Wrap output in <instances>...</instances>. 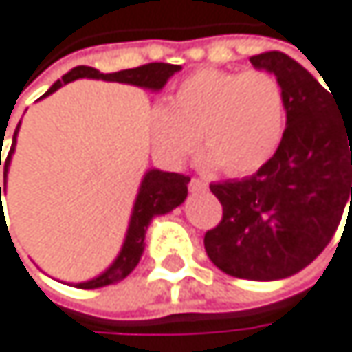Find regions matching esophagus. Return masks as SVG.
<instances>
[{
  "mask_svg": "<svg viewBox=\"0 0 352 352\" xmlns=\"http://www.w3.org/2000/svg\"><path fill=\"white\" fill-rule=\"evenodd\" d=\"M188 188H190V192H204V190H208V184L202 182V179H198V177H192Z\"/></svg>",
  "mask_w": 352,
  "mask_h": 352,
  "instance_id": "esophagus-1",
  "label": "esophagus"
}]
</instances>
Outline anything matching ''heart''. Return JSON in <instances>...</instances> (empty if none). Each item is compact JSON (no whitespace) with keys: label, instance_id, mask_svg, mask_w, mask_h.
Returning a JSON list of instances; mask_svg holds the SVG:
<instances>
[{"label":"heart","instance_id":"obj_1","mask_svg":"<svg viewBox=\"0 0 352 352\" xmlns=\"http://www.w3.org/2000/svg\"><path fill=\"white\" fill-rule=\"evenodd\" d=\"M158 154L182 164L198 146L202 162L232 177L258 170L286 127V94L267 70L202 68L186 77L150 116Z\"/></svg>","mask_w":352,"mask_h":352}]
</instances>
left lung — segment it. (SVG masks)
Wrapping results in <instances>:
<instances>
[{
    "instance_id": "obj_1",
    "label": "left lung",
    "mask_w": 352,
    "mask_h": 352,
    "mask_svg": "<svg viewBox=\"0 0 352 352\" xmlns=\"http://www.w3.org/2000/svg\"><path fill=\"white\" fill-rule=\"evenodd\" d=\"M250 62L284 87L286 129L254 175L210 184L223 219L204 234V248L228 275L271 282L313 263L334 238L349 198L352 208V112H340L330 87L282 52Z\"/></svg>"
}]
</instances>
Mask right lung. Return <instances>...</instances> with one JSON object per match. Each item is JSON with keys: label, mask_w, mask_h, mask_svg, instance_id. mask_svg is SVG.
<instances>
[{"label": "right lung", "mask_w": 352, "mask_h": 352, "mask_svg": "<svg viewBox=\"0 0 352 352\" xmlns=\"http://www.w3.org/2000/svg\"><path fill=\"white\" fill-rule=\"evenodd\" d=\"M182 70L179 64H166V62H150L138 68H127V70H118V72H100L98 68L91 66H77L70 72H66L60 81H56L41 98L54 94L56 89H60L62 85L77 81V79H102V81H116V83H129V85H138L144 89H152L158 91L164 87V83L173 77L175 72ZM20 127V124H18ZM18 127L14 131V140H12V148L8 152L6 158V166H3V184L8 177V166H10V158L14 154V146H16V135H18ZM0 164H1V148H0ZM188 184L190 177L188 175H179V173H166V170H158V168H150L140 186L135 204H133V212H131V221H129V230L127 236H124L122 248L118 252V256L114 258V263L102 273L98 278L89 280V282H81L77 284V288L83 290H96V288H104L110 284L120 282L122 278L138 267L142 254H144V240H146V230L150 221L156 214H166L173 208H177L186 198H188ZM0 204H1V188H0ZM1 208V206H0ZM3 221V219H1Z\"/></svg>", "instance_id": "obj_1"}]
</instances>
